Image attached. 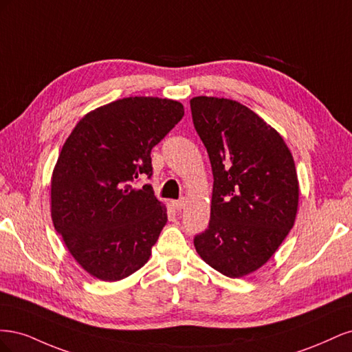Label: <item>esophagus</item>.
Here are the masks:
<instances>
[{"mask_svg":"<svg viewBox=\"0 0 352 352\" xmlns=\"http://www.w3.org/2000/svg\"><path fill=\"white\" fill-rule=\"evenodd\" d=\"M172 204H173V208H175V210H182V208H185V206H186V199H185V198H180V199H177V201H172Z\"/></svg>","mask_w":352,"mask_h":352,"instance_id":"1","label":"esophagus"}]
</instances>
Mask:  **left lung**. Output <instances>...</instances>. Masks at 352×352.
Returning a JSON list of instances; mask_svg holds the SVG:
<instances>
[{
    "label": "left lung",
    "instance_id": "left-lung-1",
    "mask_svg": "<svg viewBox=\"0 0 352 352\" xmlns=\"http://www.w3.org/2000/svg\"><path fill=\"white\" fill-rule=\"evenodd\" d=\"M190 111L214 177L210 223L195 250L214 270L242 278L267 263L294 226V158L283 138L238 101L195 97Z\"/></svg>",
    "mask_w": 352,
    "mask_h": 352
}]
</instances>
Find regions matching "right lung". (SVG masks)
Wrapping results in <instances>:
<instances>
[{"mask_svg":"<svg viewBox=\"0 0 352 352\" xmlns=\"http://www.w3.org/2000/svg\"><path fill=\"white\" fill-rule=\"evenodd\" d=\"M185 114L179 101L129 97L83 116L51 177V217L69 252L94 278L116 282L150 260L167 223L151 185V150Z\"/></svg>","mask_w":352,"mask_h":352,"instance_id":"add662e5","label":"right lung"}]
</instances>
